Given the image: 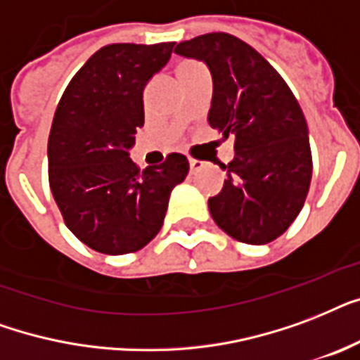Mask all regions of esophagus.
Listing matches in <instances>:
<instances>
[{
	"mask_svg": "<svg viewBox=\"0 0 360 360\" xmlns=\"http://www.w3.org/2000/svg\"><path fill=\"white\" fill-rule=\"evenodd\" d=\"M202 167H205V163H202V161H199V160H189V171L193 172H199V171H202Z\"/></svg>",
	"mask_w": 360,
	"mask_h": 360,
	"instance_id": "1",
	"label": "esophagus"
}]
</instances>
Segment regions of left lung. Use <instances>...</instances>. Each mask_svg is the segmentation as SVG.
<instances>
[{
	"label": "left lung",
	"mask_w": 360,
	"mask_h": 360,
	"mask_svg": "<svg viewBox=\"0 0 360 360\" xmlns=\"http://www.w3.org/2000/svg\"><path fill=\"white\" fill-rule=\"evenodd\" d=\"M174 52L208 65V124L235 136L227 180L208 199L212 218L235 240L269 244L289 229L310 189V139L299 101L274 67L235 35L206 33Z\"/></svg>",
	"instance_id": "1"
}]
</instances>
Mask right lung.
<instances>
[{
	"label": "right lung",
	"instance_id": "1",
	"mask_svg": "<svg viewBox=\"0 0 360 360\" xmlns=\"http://www.w3.org/2000/svg\"><path fill=\"white\" fill-rule=\"evenodd\" d=\"M174 43L107 44L63 91L49 136V182L63 221L96 252L141 250L160 233L169 197L188 176L186 155L146 169L131 161L144 124L142 91Z\"/></svg>",
	"mask_w": 360,
	"mask_h": 360
}]
</instances>
